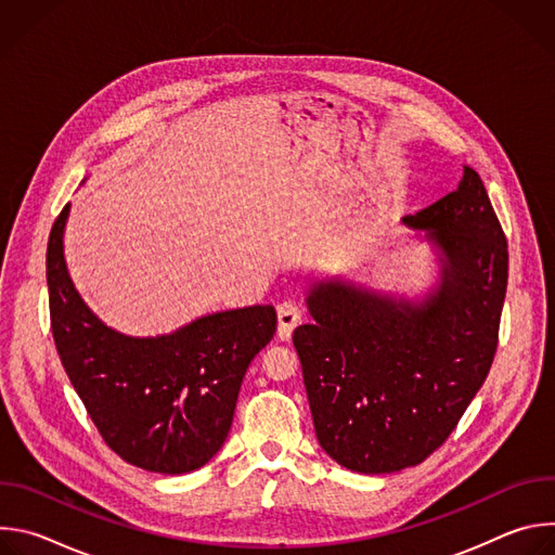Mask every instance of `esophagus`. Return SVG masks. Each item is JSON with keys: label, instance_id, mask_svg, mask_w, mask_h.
<instances>
[{"label": "esophagus", "instance_id": "esophagus-1", "mask_svg": "<svg viewBox=\"0 0 555 555\" xmlns=\"http://www.w3.org/2000/svg\"><path fill=\"white\" fill-rule=\"evenodd\" d=\"M302 319V313L298 309V305L285 300L279 305V338L281 340H289L292 338V332L298 327Z\"/></svg>", "mask_w": 555, "mask_h": 555}]
</instances>
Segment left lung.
I'll return each mask as SVG.
<instances>
[{
	"mask_svg": "<svg viewBox=\"0 0 555 555\" xmlns=\"http://www.w3.org/2000/svg\"><path fill=\"white\" fill-rule=\"evenodd\" d=\"M441 253L424 302L313 285L294 330L315 437L343 467L398 472L428 459L483 386L499 347L507 240L479 173L404 217Z\"/></svg>",
	"mask_w": 555,
	"mask_h": 555,
	"instance_id": "left-lung-1",
	"label": "left lung"
}]
</instances>
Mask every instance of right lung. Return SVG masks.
I'll use <instances>...</instances> for the list:
<instances>
[{
	"mask_svg": "<svg viewBox=\"0 0 555 555\" xmlns=\"http://www.w3.org/2000/svg\"><path fill=\"white\" fill-rule=\"evenodd\" d=\"M69 204L52 223L46 276L61 364L105 443L149 472L184 474L223 446L242 379L272 340L276 311L253 305L202 315L169 336L129 338L103 325L63 259Z\"/></svg>",
	"mask_w": 555,
	"mask_h": 555,
	"instance_id": "right-lung-1",
	"label": "right lung"
}]
</instances>
